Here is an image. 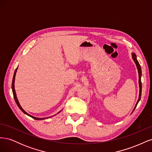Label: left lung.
<instances>
[{
  "mask_svg": "<svg viewBox=\"0 0 152 152\" xmlns=\"http://www.w3.org/2000/svg\"><path fill=\"white\" fill-rule=\"evenodd\" d=\"M132 59L133 60H134L136 65V67L137 68V71H138V74H139V86H140V94H139V98H138V100H137V102L135 105V107L134 108V110H133V111L135 110L136 106L137 104V103H138V102H140V100L141 99V89H142V85H141V66H140V65L139 62L137 61V58H136V55L135 53H132Z\"/></svg>",
  "mask_w": 152,
  "mask_h": 152,
  "instance_id": "obj_1",
  "label": "left lung"
}]
</instances>
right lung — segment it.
<instances>
[{
  "label": "right lung",
  "mask_w": 152,
  "mask_h": 152,
  "mask_svg": "<svg viewBox=\"0 0 152 152\" xmlns=\"http://www.w3.org/2000/svg\"><path fill=\"white\" fill-rule=\"evenodd\" d=\"M17 69H18V67H17V68H16V70H15V73H14L13 78H12V93H13L14 98H15V102H16V103L17 105L18 106V107L20 108V110H21V111H22L24 113L26 114L27 115H28V116L31 117V118H33L35 119V120H43V119L48 118H50V117H51L54 116V115H53V116H50V117H45V118H37V117H33V116L30 115H29L28 113H27L25 111V110L21 108V107L20 104V103H19V102H18V99H17V96H16V91H15V76H16V72H17ZM60 112H61V111H60ZM60 112H59L58 113H59Z\"/></svg>",
  "instance_id": "obj_1"
}]
</instances>
